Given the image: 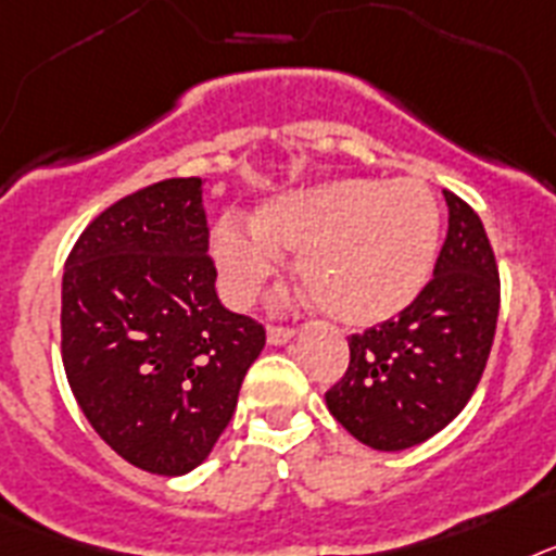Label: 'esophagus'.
I'll return each mask as SVG.
<instances>
[{
  "mask_svg": "<svg viewBox=\"0 0 556 556\" xmlns=\"http://www.w3.org/2000/svg\"><path fill=\"white\" fill-rule=\"evenodd\" d=\"M293 338L291 327L282 325H268V344H288Z\"/></svg>",
  "mask_w": 556,
  "mask_h": 556,
  "instance_id": "34e87169",
  "label": "esophagus"
}]
</instances>
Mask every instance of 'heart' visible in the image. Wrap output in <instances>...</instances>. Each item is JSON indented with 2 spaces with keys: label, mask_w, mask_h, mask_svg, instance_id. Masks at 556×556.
Segmentation results:
<instances>
[{
  "label": "heart",
  "mask_w": 556,
  "mask_h": 556,
  "mask_svg": "<svg viewBox=\"0 0 556 556\" xmlns=\"http://www.w3.org/2000/svg\"><path fill=\"white\" fill-rule=\"evenodd\" d=\"M254 226L224 220L215 260L226 293L249 302L296 251L299 282L341 325L369 327L412 305L439 251L437 198L417 178H341L260 206Z\"/></svg>",
  "instance_id": "1"
}]
</instances>
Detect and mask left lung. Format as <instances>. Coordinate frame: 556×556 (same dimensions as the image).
<instances>
[{"instance_id": "8db88e82", "label": "left lung", "mask_w": 556, "mask_h": 556, "mask_svg": "<svg viewBox=\"0 0 556 556\" xmlns=\"http://www.w3.org/2000/svg\"><path fill=\"white\" fill-rule=\"evenodd\" d=\"M445 201L433 279L397 318L350 336V366L325 394L332 417L375 451H405L453 422L490 358L498 265L472 206L451 190Z\"/></svg>"}]
</instances>
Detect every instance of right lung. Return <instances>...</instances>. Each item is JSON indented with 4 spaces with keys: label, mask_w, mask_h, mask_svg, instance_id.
<instances>
[{
    "label": "right lung",
    "mask_w": 556,
    "mask_h": 556,
    "mask_svg": "<svg viewBox=\"0 0 556 556\" xmlns=\"http://www.w3.org/2000/svg\"><path fill=\"white\" fill-rule=\"evenodd\" d=\"M201 178L119 198L77 238L61 288V358L105 445L156 476L195 470L265 346L215 293Z\"/></svg>",
    "instance_id": "obj_1"
}]
</instances>
